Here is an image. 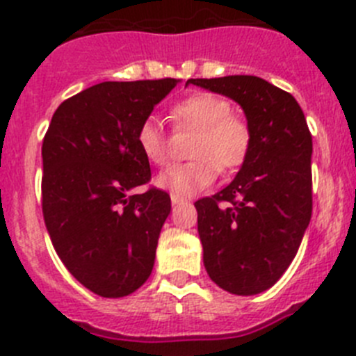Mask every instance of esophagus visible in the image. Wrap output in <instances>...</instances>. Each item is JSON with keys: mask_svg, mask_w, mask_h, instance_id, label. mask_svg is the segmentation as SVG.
<instances>
[{"mask_svg": "<svg viewBox=\"0 0 356 356\" xmlns=\"http://www.w3.org/2000/svg\"><path fill=\"white\" fill-rule=\"evenodd\" d=\"M170 200H172V205H179V204H182V202H184V198L177 197V195H172Z\"/></svg>", "mask_w": 356, "mask_h": 356, "instance_id": "34e87169", "label": "esophagus"}]
</instances>
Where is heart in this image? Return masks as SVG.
<instances>
[{
	"mask_svg": "<svg viewBox=\"0 0 356 356\" xmlns=\"http://www.w3.org/2000/svg\"><path fill=\"white\" fill-rule=\"evenodd\" d=\"M177 131H197L191 142L193 159L174 165L158 175L156 184L177 197H189L216 181L219 168L234 172L248 159L253 131L248 119L235 114L227 98L212 92H195L170 108ZM138 149L147 161L163 167L170 159V135L161 121L149 115L138 124Z\"/></svg>",
	"mask_w": 356,
	"mask_h": 356,
	"instance_id": "b5f03b06",
	"label": "heart"
}]
</instances>
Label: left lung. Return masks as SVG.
Instances as JSON below:
<instances>
[{"label":"left lung","mask_w":356,"mask_h":356,"mask_svg":"<svg viewBox=\"0 0 356 356\" xmlns=\"http://www.w3.org/2000/svg\"><path fill=\"white\" fill-rule=\"evenodd\" d=\"M235 99L253 144L237 177L195 202L204 265L234 295L268 290L290 267L313 212V137L290 92L254 75L189 79Z\"/></svg>","instance_id":"8db88e82"}]
</instances>
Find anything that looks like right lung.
Masks as SVG:
<instances>
[{
    "mask_svg": "<svg viewBox=\"0 0 356 356\" xmlns=\"http://www.w3.org/2000/svg\"><path fill=\"white\" fill-rule=\"evenodd\" d=\"M177 79L102 82L65 99L43 137L42 212L70 274L99 297L133 293L152 272L170 195L147 188L138 124Z\"/></svg>",
    "mask_w": 356,
    "mask_h": 356,
    "instance_id": "add662e5",
    "label": "right lung"
}]
</instances>
